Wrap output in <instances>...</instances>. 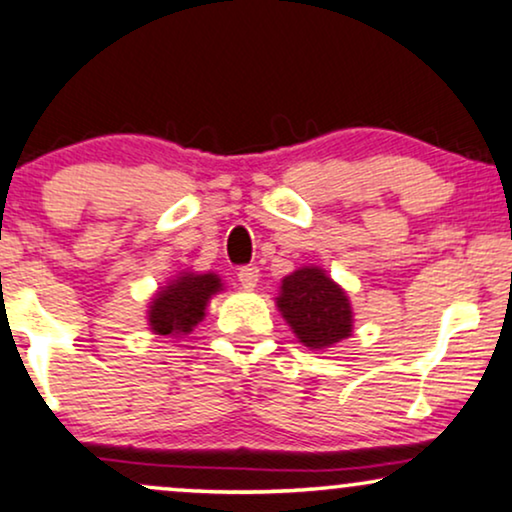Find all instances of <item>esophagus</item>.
Masks as SVG:
<instances>
[{
  "label": "esophagus",
  "instance_id": "obj_1",
  "mask_svg": "<svg viewBox=\"0 0 512 512\" xmlns=\"http://www.w3.org/2000/svg\"><path fill=\"white\" fill-rule=\"evenodd\" d=\"M237 278H239V282H242V287H246V290H254L256 282H258V268L256 266L239 268Z\"/></svg>",
  "mask_w": 512,
  "mask_h": 512
}]
</instances>
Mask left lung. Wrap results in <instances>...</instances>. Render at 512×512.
Instances as JSON below:
<instances>
[{"mask_svg":"<svg viewBox=\"0 0 512 512\" xmlns=\"http://www.w3.org/2000/svg\"><path fill=\"white\" fill-rule=\"evenodd\" d=\"M275 304L309 350H326L352 335L350 297L318 266H304L287 275Z\"/></svg>","mask_w":512,"mask_h":512,"instance_id":"left-lung-1","label":"left lung"}]
</instances>
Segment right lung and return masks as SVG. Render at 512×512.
Here are the masks:
<instances>
[{"label": "right lung", "instance_id": "right-lung-1", "mask_svg": "<svg viewBox=\"0 0 512 512\" xmlns=\"http://www.w3.org/2000/svg\"><path fill=\"white\" fill-rule=\"evenodd\" d=\"M222 290V280L215 273H179L160 287L148 306V326L155 335H186L206 316V306L213 294Z\"/></svg>", "mask_w": 512, "mask_h": 512}]
</instances>
